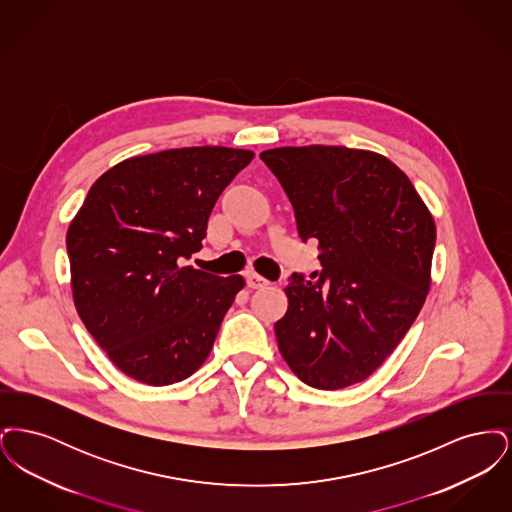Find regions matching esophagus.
<instances>
[{
  "mask_svg": "<svg viewBox=\"0 0 512 512\" xmlns=\"http://www.w3.org/2000/svg\"><path fill=\"white\" fill-rule=\"evenodd\" d=\"M268 282L267 278H263L261 274H257V272H249L247 274V286L251 288V290H261V288H267Z\"/></svg>",
  "mask_w": 512,
  "mask_h": 512,
  "instance_id": "obj_1",
  "label": "esophagus"
}]
</instances>
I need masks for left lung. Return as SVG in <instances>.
<instances>
[{"instance_id":"obj_1","label":"left lung","mask_w":512,"mask_h":512,"mask_svg":"<svg viewBox=\"0 0 512 512\" xmlns=\"http://www.w3.org/2000/svg\"><path fill=\"white\" fill-rule=\"evenodd\" d=\"M292 201L301 240L315 238L317 282L292 274L274 324L293 374L317 390L366 380L403 340L432 286L436 222L388 157L343 146L261 153Z\"/></svg>"}]
</instances>
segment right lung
Masks as SVG:
<instances>
[{
  "label": "right lung",
  "instance_id": "1",
  "mask_svg": "<svg viewBox=\"0 0 512 512\" xmlns=\"http://www.w3.org/2000/svg\"><path fill=\"white\" fill-rule=\"evenodd\" d=\"M253 151L180 147L103 172L67 230L78 317L126 376L186 380L209 357L244 276L186 267L222 190Z\"/></svg>",
  "mask_w": 512,
  "mask_h": 512
}]
</instances>
